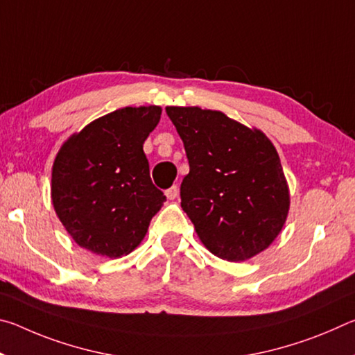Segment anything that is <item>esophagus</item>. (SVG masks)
<instances>
[{"instance_id":"1","label":"esophagus","mask_w":355,"mask_h":355,"mask_svg":"<svg viewBox=\"0 0 355 355\" xmlns=\"http://www.w3.org/2000/svg\"><path fill=\"white\" fill-rule=\"evenodd\" d=\"M166 196H167V199H169V200H175L177 197H178V188H177V186H171V188L166 191Z\"/></svg>"}]
</instances>
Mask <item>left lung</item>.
<instances>
[{"mask_svg":"<svg viewBox=\"0 0 355 355\" xmlns=\"http://www.w3.org/2000/svg\"><path fill=\"white\" fill-rule=\"evenodd\" d=\"M189 173L180 196L202 244L227 261L268 249L290 211V189L274 144L261 130L199 106H167Z\"/></svg>","mask_w":355,"mask_h":355,"instance_id":"1","label":"left lung"}]
</instances>
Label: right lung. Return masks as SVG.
Wrapping results in <instances>:
<instances>
[{"label": "right lung", "mask_w": 355, "mask_h": 355, "mask_svg": "<svg viewBox=\"0 0 355 355\" xmlns=\"http://www.w3.org/2000/svg\"><path fill=\"white\" fill-rule=\"evenodd\" d=\"M150 105L95 119L62 144L51 169V202L80 248L107 258L133 252L166 202L150 178L144 142L161 119Z\"/></svg>", "instance_id": "1"}]
</instances>
